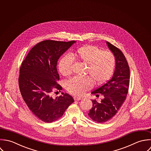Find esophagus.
Returning a JSON list of instances; mask_svg holds the SVG:
<instances>
[{
  "mask_svg": "<svg viewBox=\"0 0 151 151\" xmlns=\"http://www.w3.org/2000/svg\"><path fill=\"white\" fill-rule=\"evenodd\" d=\"M81 99H82V98H81V97H74V100L75 101H79V100H81Z\"/></svg>",
  "mask_w": 151,
  "mask_h": 151,
  "instance_id": "obj_1",
  "label": "esophagus"
}]
</instances>
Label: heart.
<instances>
[{
  "label": "heart",
  "instance_id": "b5f03b06",
  "mask_svg": "<svg viewBox=\"0 0 151 151\" xmlns=\"http://www.w3.org/2000/svg\"><path fill=\"white\" fill-rule=\"evenodd\" d=\"M75 60L87 65L86 73L97 84H102L111 76L116 66V58L110 52L103 51L98 47L86 45L78 48L72 54L64 55L58 63V69L63 76L72 72V66ZM91 78H73L66 82L65 87L70 93L82 96L93 86Z\"/></svg>",
  "mask_w": 151,
  "mask_h": 151
}]
</instances>
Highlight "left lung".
<instances>
[{"mask_svg": "<svg viewBox=\"0 0 151 151\" xmlns=\"http://www.w3.org/2000/svg\"><path fill=\"white\" fill-rule=\"evenodd\" d=\"M106 44L116 58L114 72L110 80L91 91L92 94H103L104 98L100 102L92 100L93 107L88 113L93 120L100 123L116 115L125 100L129 84V68L124 55L110 42L107 41Z\"/></svg>", "mask_w": 151, "mask_h": 151, "instance_id": "1", "label": "left lung"}]
</instances>
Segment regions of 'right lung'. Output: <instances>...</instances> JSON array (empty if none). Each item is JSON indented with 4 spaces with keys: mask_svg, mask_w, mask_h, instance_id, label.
Returning a JSON list of instances; mask_svg holds the SVG:
<instances>
[{
    "mask_svg": "<svg viewBox=\"0 0 151 151\" xmlns=\"http://www.w3.org/2000/svg\"><path fill=\"white\" fill-rule=\"evenodd\" d=\"M76 41L45 40L36 44L30 51L20 69L19 85L22 96L32 113L41 120L52 122L61 117L74 102L69 94L52 97L54 90L62 88L57 66L60 56Z\"/></svg>",
    "mask_w": 151,
    "mask_h": 151,
    "instance_id": "add662e5",
    "label": "right lung"
}]
</instances>
